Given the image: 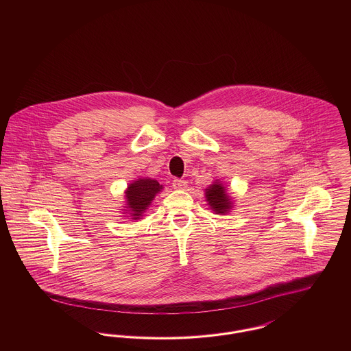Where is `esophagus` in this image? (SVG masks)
Returning a JSON list of instances; mask_svg holds the SVG:
<instances>
[{
	"mask_svg": "<svg viewBox=\"0 0 351 351\" xmlns=\"http://www.w3.org/2000/svg\"><path fill=\"white\" fill-rule=\"evenodd\" d=\"M172 186L175 189H184V188H186V182L182 180V179H173L172 180Z\"/></svg>",
	"mask_w": 351,
	"mask_h": 351,
	"instance_id": "obj_1",
	"label": "esophagus"
}]
</instances>
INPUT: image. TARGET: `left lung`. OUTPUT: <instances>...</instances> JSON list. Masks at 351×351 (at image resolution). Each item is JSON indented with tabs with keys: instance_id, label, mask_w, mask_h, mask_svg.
<instances>
[{
	"instance_id": "1",
	"label": "left lung",
	"mask_w": 351,
	"mask_h": 351,
	"mask_svg": "<svg viewBox=\"0 0 351 351\" xmlns=\"http://www.w3.org/2000/svg\"><path fill=\"white\" fill-rule=\"evenodd\" d=\"M205 193H206V200L209 202V205L218 215L228 213V210L232 209V201L228 197L226 191L221 184H212Z\"/></svg>"
}]
</instances>
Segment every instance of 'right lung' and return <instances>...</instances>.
I'll use <instances>...</instances> for the list:
<instances>
[{"mask_svg":"<svg viewBox=\"0 0 351 351\" xmlns=\"http://www.w3.org/2000/svg\"><path fill=\"white\" fill-rule=\"evenodd\" d=\"M162 189V185L156 180L151 179H139L128 186L126 199L128 208L130 209V215L133 219L141 217V215L147 209L155 195Z\"/></svg>","mask_w":351,"mask_h":351,"instance_id":"obj_1","label":"right lung"}]
</instances>
